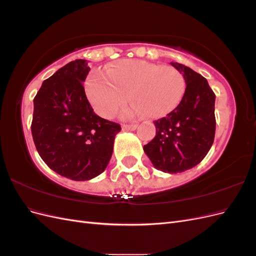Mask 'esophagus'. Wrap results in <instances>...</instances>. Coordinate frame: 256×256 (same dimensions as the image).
<instances>
[{"instance_id": "34e87169", "label": "esophagus", "mask_w": 256, "mask_h": 256, "mask_svg": "<svg viewBox=\"0 0 256 256\" xmlns=\"http://www.w3.org/2000/svg\"><path fill=\"white\" fill-rule=\"evenodd\" d=\"M138 127V125H127V124H124L122 125V130H136Z\"/></svg>"}]
</instances>
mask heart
<instances>
[{"instance_id": "b5f03b06", "label": "heart", "mask_w": 256, "mask_h": 256, "mask_svg": "<svg viewBox=\"0 0 256 256\" xmlns=\"http://www.w3.org/2000/svg\"><path fill=\"white\" fill-rule=\"evenodd\" d=\"M108 80L90 74L85 92L94 110L102 118H112L125 102L126 94L132 102L122 110L125 118L147 115L158 118L175 110L186 90V81L172 66H160L140 60H122L106 69Z\"/></svg>"}]
</instances>
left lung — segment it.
Instances as JSON below:
<instances>
[{"label":"left lung","instance_id":"obj_1","mask_svg":"<svg viewBox=\"0 0 256 256\" xmlns=\"http://www.w3.org/2000/svg\"><path fill=\"white\" fill-rule=\"evenodd\" d=\"M186 81L180 104L154 122L156 136L144 145L152 166L164 173H182L202 161L214 138L216 95L207 80L191 68L171 63Z\"/></svg>","mask_w":256,"mask_h":256}]
</instances>
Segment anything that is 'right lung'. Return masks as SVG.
<instances>
[{
  "label": "right lung",
  "mask_w": 256,
  "mask_h": 256,
  "mask_svg": "<svg viewBox=\"0 0 256 256\" xmlns=\"http://www.w3.org/2000/svg\"><path fill=\"white\" fill-rule=\"evenodd\" d=\"M90 70L86 60H76L44 80L34 98L30 126L44 164L76 182L104 171L122 129L92 110L83 88Z\"/></svg>",
  "instance_id": "right-lung-1"
}]
</instances>
